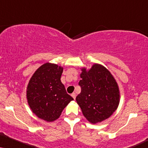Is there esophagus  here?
Masks as SVG:
<instances>
[{
	"label": "esophagus",
	"mask_w": 148,
	"mask_h": 148,
	"mask_svg": "<svg viewBox=\"0 0 148 148\" xmlns=\"http://www.w3.org/2000/svg\"><path fill=\"white\" fill-rule=\"evenodd\" d=\"M72 97H73V99H76V94L74 93H74L72 94Z\"/></svg>",
	"instance_id": "obj_1"
}]
</instances>
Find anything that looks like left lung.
I'll return each mask as SVG.
<instances>
[{
  "instance_id": "obj_1",
  "label": "left lung",
  "mask_w": 148,
  "mask_h": 148,
  "mask_svg": "<svg viewBox=\"0 0 148 148\" xmlns=\"http://www.w3.org/2000/svg\"><path fill=\"white\" fill-rule=\"evenodd\" d=\"M79 85L81 92L76 98L83 114L92 123L106 120L114 112L119 103L118 85L106 67L94 64L90 70L81 69Z\"/></svg>"
}]
</instances>
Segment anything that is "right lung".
Returning a JSON list of instances; mask_svg holds the SVG:
<instances>
[{"label": "right lung", "mask_w": 148, "mask_h": 148, "mask_svg": "<svg viewBox=\"0 0 148 148\" xmlns=\"http://www.w3.org/2000/svg\"><path fill=\"white\" fill-rule=\"evenodd\" d=\"M63 67L45 63L37 69L27 88L28 104L38 118L51 122L59 118L73 98L67 94L60 81Z\"/></svg>", "instance_id": "obj_1"}]
</instances>
